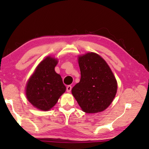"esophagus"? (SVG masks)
<instances>
[{
  "mask_svg": "<svg viewBox=\"0 0 149 149\" xmlns=\"http://www.w3.org/2000/svg\"><path fill=\"white\" fill-rule=\"evenodd\" d=\"M72 88V87L71 85H68L67 87H66V91H67L68 93H70V91H71Z\"/></svg>",
  "mask_w": 149,
  "mask_h": 149,
  "instance_id": "34e87169",
  "label": "esophagus"
}]
</instances>
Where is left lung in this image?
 Instances as JSON below:
<instances>
[{
  "label": "left lung",
  "mask_w": 149,
  "mask_h": 149,
  "mask_svg": "<svg viewBox=\"0 0 149 149\" xmlns=\"http://www.w3.org/2000/svg\"><path fill=\"white\" fill-rule=\"evenodd\" d=\"M78 63L81 79L72 88V95L84 112H102L114 99L116 79L105 60L94 52L79 56Z\"/></svg>",
  "instance_id": "left-lung-1"
}]
</instances>
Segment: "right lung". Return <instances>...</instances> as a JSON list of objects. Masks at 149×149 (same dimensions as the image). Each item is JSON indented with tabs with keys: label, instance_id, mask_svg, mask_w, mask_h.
Returning <instances> with one entry per match:
<instances>
[{
	"label": "right lung",
	"instance_id": "obj_1",
	"mask_svg": "<svg viewBox=\"0 0 149 149\" xmlns=\"http://www.w3.org/2000/svg\"><path fill=\"white\" fill-rule=\"evenodd\" d=\"M57 64V59L47 56L37 65L27 81V99L37 109L49 110L65 91L61 76L54 70Z\"/></svg>",
	"mask_w": 149,
	"mask_h": 149
}]
</instances>
